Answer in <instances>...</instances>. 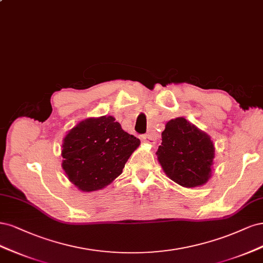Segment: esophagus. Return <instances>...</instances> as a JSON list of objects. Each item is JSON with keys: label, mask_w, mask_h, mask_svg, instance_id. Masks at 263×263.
Wrapping results in <instances>:
<instances>
[{"label": "esophagus", "mask_w": 263, "mask_h": 263, "mask_svg": "<svg viewBox=\"0 0 263 263\" xmlns=\"http://www.w3.org/2000/svg\"><path fill=\"white\" fill-rule=\"evenodd\" d=\"M142 141H143L144 143H148V144H155V143H156L155 138L153 137V135H151V134L143 135V137H142Z\"/></svg>", "instance_id": "1"}]
</instances>
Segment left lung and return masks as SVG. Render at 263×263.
<instances>
[{
    "mask_svg": "<svg viewBox=\"0 0 263 263\" xmlns=\"http://www.w3.org/2000/svg\"><path fill=\"white\" fill-rule=\"evenodd\" d=\"M156 155L166 176L181 187H201L212 177L213 141L183 117L166 123Z\"/></svg>",
    "mask_w": 263,
    "mask_h": 263,
    "instance_id": "left-lung-1",
    "label": "left lung"
}]
</instances>
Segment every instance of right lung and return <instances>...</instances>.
Returning <instances> with one entry per match:
<instances>
[{
	"mask_svg": "<svg viewBox=\"0 0 263 263\" xmlns=\"http://www.w3.org/2000/svg\"><path fill=\"white\" fill-rule=\"evenodd\" d=\"M140 143L112 116L87 118L63 138L62 168L79 190H101L122 174Z\"/></svg>",
	"mask_w": 263,
	"mask_h": 263,
	"instance_id": "obj_1",
	"label": "right lung"
}]
</instances>
